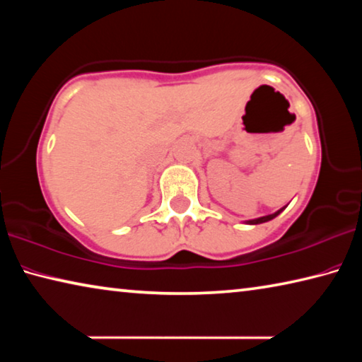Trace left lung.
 Here are the masks:
<instances>
[{
    "label": "left lung",
    "mask_w": 362,
    "mask_h": 362,
    "mask_svg": "<svg viewBox=\"0 0 362 362\" xmlns=\"http://www.w3.org/2000/svg\"><path fill=\"white\" fill-rule=\"evenodd\" d=\"M286 209V207H281L279 211H276L274 214H269V216H263V217H259V218H254V220H247L249 225H257V223H263V222H268V220L274 218L276 216H279L281 212H283Z\"/></svg>",
    "instance_id": "8db88e82"
}]
</instances>
